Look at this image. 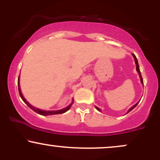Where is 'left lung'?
<instances>
[{
	"instance_id": "1",
	"label": "left lung",
	"mask_w": 160,
	"mask_h": 160,
	"mask_svg": "<svg viewBox=\"0 0 160 160\" xmlns=\"http://www.w3.org/2000/svg\"><path fill=\"white\" fill-rule=\"evenodd\" d=\"M132 56H133V57H134V58H135V64H136V71H138V74H139V76H140V78H141V83H142V85H144V82H143V79H142V77H141V71H140V69H139V65H138V59H137L136 56H135V55L133 54V53H132ZM138 103H136V104H135V105H133L132 107L131 108H130V109L128 110V111L127 113H128V112H130V111H132V110L134 109V108H135V107H136V106L138 105ZM95 108H96V109L98 110V111H101V109H100V108H98V107H96V106H95Z\"/></svg>"
}]
</instances>
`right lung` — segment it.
I'll list each match as a JSON object with an SVG mask.
<instances>
[{"label": "right lung", "mask_w": 160, "mask_h": 160, "mask_svg": "<svg viewBox=\"0 0 160 160\" xmlns=\"http://www.w3.org/2000/svg\"><path fill=\"white\" fill-rule=\"evenodd\" d=\"M18 86H19V95L20 97H21L22 99L23 100V102H25V104H27L29 108H31V109L33 110L34 111H35L36 113H38V114H40V115H43V116H47V115H53V114H59V113H65L66 111H68V110L71 108V105H72L73 104V102L72 103H71L70 105L68 106V107H66L65 108H63V109L62 110H58V111H43V110H40V109H38V108H36L34 107H33L32 105H31L30 104L28 103V102H27L26 100H25V98H24L22 94V92H21V89H20V86H19V79H18Z\"/></svg>", "instance_id": "1"}]
</instances>
